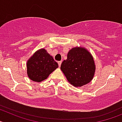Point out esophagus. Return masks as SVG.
Here are the masks:
<instances>
[{
    "label": "esophagus",
    "mask_w": 122,
    "mask_h": 122,
    "mask_svg": "<svg viewBox=\"0 0 122 122\" xmlns=\"http://www.w3.org/2000/svg\"><path fill=\"white\" fill-rule=\"evenodd\" d=\"M61 63H62V61H59V62H58V64H59V66H60V65H61Z\"/></svg>",
    "instance_id": "1"
}]
</instances>
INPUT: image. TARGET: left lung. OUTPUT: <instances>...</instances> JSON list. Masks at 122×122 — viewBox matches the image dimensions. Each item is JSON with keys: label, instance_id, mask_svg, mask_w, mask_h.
I'll list each match as a JSON object with an SVG mask.
<instances>
[{"label": "left lung", "instance_id": "8db88e82", "mask_svg": "<svg viewBox=\"0 0 122 122\" xmlns=\"http://www.w3.org/2000/svg\"><path fill=\"white\" fill-rule=\"evenodd\" d=\"M60 69L68 81L74 87L90 82L94 76L95 66L93 57L83 48H74L68 52Z\"/></svg>", "mask_w": 122, "mask_h": 122}]
</instances>
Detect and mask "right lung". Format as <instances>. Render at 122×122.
<instances>
[{
	"label": "right lung",
	"instance_id": "right-lung-1",
	"mask_svg": "<svg viewBox=\"0 0 122 122\" xmlns=\"http://www.w3.org/2000/svg\"><path fill=\"white\" fill-rule=\"evenodd\" d=\"M58 66V63L45 49H40L27 63L28 76L31 80L39 82L48 78Z\"/></svg>",
	"mask_w": 122,
	"mask_h": 122
}]
</instances>
